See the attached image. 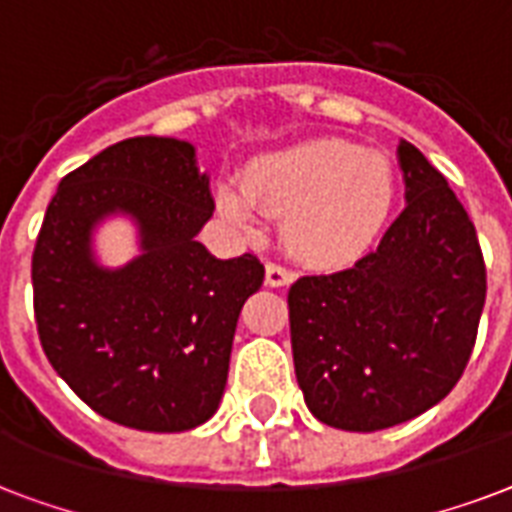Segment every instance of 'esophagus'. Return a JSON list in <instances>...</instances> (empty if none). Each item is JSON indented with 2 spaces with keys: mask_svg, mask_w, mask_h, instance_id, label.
Masks as SVG:
<instances>
[{
  "mask_svg": "<svg viewBox=\"0 0 512 512\" xmlns=\"http://www.w3.org/2000/svg\"><path fill=\"white\" fill-rule=\"evenodd\" d=\"M293 272L291 269L280 267V264H275V261H269L267 264V285H272V288H283V285H291L293 283Z\"/></svg>",
  "mask_w": 512,
  "mask_h": 512,
  "instance_id": "34e87169",
  "label": "esophagus"
}]
</instances>
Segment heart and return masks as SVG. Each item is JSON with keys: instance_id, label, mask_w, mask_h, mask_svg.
<instances>
[{"instance_id": "heart-1", "label": "heart", "mask_w": 512, "mask_h": 512, "mask_svg": "<svg viewBox=\"0 0 512 512\" xmlns=\"http://www.w3.org/2000/svg\"><path fill=\"white\" fill-rule=\"evenodd\" d=\"M398 176L379 152L344 138H312L248 162L240 186L221 184L219 211L253 232L261 213L283 216L285 248L307 267L363 259L395 208Z\"/></svg>"}]
</instances>
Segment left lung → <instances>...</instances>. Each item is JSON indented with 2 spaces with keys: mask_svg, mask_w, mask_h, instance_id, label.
Returning <instances> with one entry per match:
<instances>
[{
  "mask_svg": "<svg viewBox=\"0 0 512 512\" xmlns=\"http://www.w3.org/2000/svg\"><path fill=\"white\" fill-rule=\"evenodd\" d=\"M406 208L350 269L299 277L288 291L296 382L336 430L374 433L425 414L465 371L486 267L446 178L400 141Z\"/></svg>",
  "mask_w": 512,
  "mask_h": 512,
  "instance_id": "8db88e82",
  "label": "left lung"
}]
</instances>
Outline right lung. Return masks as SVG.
Instances as JSON below:
<instances>
[{
	"instance_id": "add662e5",
	"label": "right lung",
	"mask_w": 512,
	"mask_h": 512,
	"mask_svg": "<svg viewBox=\"0 0 512 512\" xmlns=\"http://www.w3.org/2000/svg\"><path fill=\"white\" fill-rule=\"evenodd\" d=\"M211 178L189 141L125 138L71 170L47 205L31 259L42 350L101 417L184 433L216 414L245 299L264 283L253 253L221 261L197 243ZM128 215L136 260L98 265L94 227Z\"/></svg>"
}]
</instances>
